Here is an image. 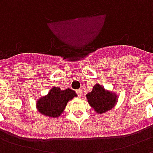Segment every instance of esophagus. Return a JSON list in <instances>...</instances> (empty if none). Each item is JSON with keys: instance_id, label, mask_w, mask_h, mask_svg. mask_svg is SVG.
<instances>
[{"instance_id": "1", "label": "esophagus", "mask_w": 153, "mask_h": 153, "mask_svg": "<svg viewBox=\"0 0 153 153\" xmlns=\"http://www.w3.org/2000/svg\"><path fill=\"white\" fill-rule=\"evenodd\" d=\"M77 93H78V95H79V97H82L83 96V90L81 89H79L77 90Z\"/></svg>"}]
</instances>
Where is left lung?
<instances>
[{
	"label": "left lung",
	"instance_id": "1",
	"mask_svg": "<svg viewBox=\"0 0 153 153\" xmlns=\"http://www.w3.org/2000/svg\"><path fill=\"white\" fill-rule=\"evenodd\" d=\"M86 97L90 106L98 114H102L112 109L117 102V95L106 90L99 83L93 86L92 92L88 93Z\"/></svg>",
	"mask_w": 153,
	"mask_h": 153
}]
</instances>
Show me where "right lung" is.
Returning a JSON list of instances; mask_svg holds the SVG:
<instances>
[{"label":"right lung","instance_id":"1","mask_svg":"<svg viewBox=\"0 0 153 153\" xmlns=\"http://www.w3.org/2000/svg\"><path fill=\"white\" fill-rule=\"evenodd\" d=\"M74 97H77V94L74 90L70 88L61 90L58 87H54L47 95L37 101V108L41 114L56 118L62 114L67 102Z\"/></svg>","mask_w":153,"mask_h":153}]
</instances>
